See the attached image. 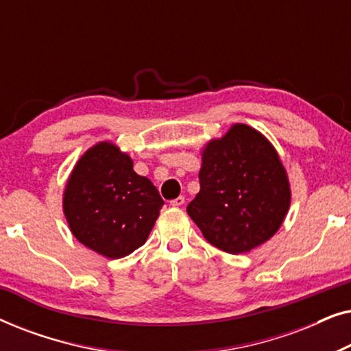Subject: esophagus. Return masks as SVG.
I'll return each mask as SVG.
<instances>
[{"instance_id":"esophagus-1","label":"esophagus","mask_w":351,"mask_h":351,"mask_svg":"<svg viewBox=\"0 0 351 351\" xmlns=\"http://www.w3.org/2000/svg\"><path fill=\"white\" fill-rule=\"evenodd\" d=\"M185 203V198L184 196H177L176 199H172L171 201V206H174V208H179V206H182Z\"/></svg>"}]
</instances>
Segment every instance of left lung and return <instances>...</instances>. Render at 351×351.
I'll list each match as a JSON object with an SVG mask.
<instances>
[{
	"mask_svg": "<svg viewBox=\"0 0 351 351\" xmlns=\"http://www.w3.org/2000/svg\"><path fill=\"white\" fill-rule=\"evenodd\" d=\"M289 203V182L275 148L256 129L234 124L204 148L199 193L186 213L206 241L241 254L278 232Z\"/></svg>",
	"mask_w": 351,
	"mask_h": 351,
	"instance_id": "left-lung-1",
	"label": "left lung"
}]
</instances>
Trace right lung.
<instances>
[{"mask_svg":"<svg viewBox=\"0 0 351 351\" xmlns=\"http://www.w3.org/2000/svg\"><path fill=\"white\" fill-rule=\"evenodd\" d=\"M165 201L132 160L113 143L100 142L71 172L64 213L81 244L108 258H121L147 241Z\"/></svg>","mask_w":351,"mask_h":351,"instance_id":"add662e5","label":"right lung"}]
</instances>
